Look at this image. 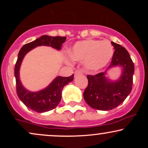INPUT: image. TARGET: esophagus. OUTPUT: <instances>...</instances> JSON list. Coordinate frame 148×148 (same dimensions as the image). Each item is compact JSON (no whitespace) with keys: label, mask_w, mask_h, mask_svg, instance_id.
Returning <instances> with one entry per match:
<instances>
[{"label":"esophagus","mask_w":148,"mask_h":148,"mask_svg":"<svg viewBox=\"0 0 148 148\" xmlns=\"http://www.w3.org/2000/svg\"><path fill=\"white\" fill-rule=\"evenodd\" d=\"M82 74V72H81V70H76L74 72V76H76L78 75H79V74Z\"/></svg>","instance_id":"34e87169"}]
</instances>
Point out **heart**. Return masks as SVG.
I'll list each match as a JSON object with an SVG mask.
<instances>
[{"instance_id": "1", "label": "heart", "mask_w": 148, "mask_h": 148, "mask_svg": "<svg viewBox=\"0 0 148 148\" xmlns=\"http://www.w3.org/2000/svg\"><path fill=\"white\" fill-rule=\"evenodd\" d=\"M71 58L84 60V65L88 70L97 72L108 65L114 53L112 44L108 40H88L76 42L68 51ZM68 62H70L67 59Z\"/></svg>"}]
</instances>
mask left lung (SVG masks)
Wrapping results in <instances>:
<instances>
[{
  "label": "left lung",
  "instance_id": "obj_1",
  "mask_svg": "<svg viewBox=\"0 0 148 148\" xmlns=\"http://www.w3.org/2000/svg\"><path fill=\"white\" fill-rule=\"evenodd\" d=\"M115 51L111 63L104 72L95 76L88 75V87L84 92V98L92 108L101 111H109L123 103L132 91L134 73V62L128 51L121 45L111 42ZM122 67L121 75L113 81L106 77L112 67Z\"/></svg>",
  "mask_w": 148,
  "mask_h": 148
}]
</instances>
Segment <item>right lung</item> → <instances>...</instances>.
<instances>
[{
	"instance_id": "right-lung-1",
	"label": "right lung",
	"mask_w": 148,
	"mask_h": 148,
	"mask_svg": "<svg viewBox=\"0 0 148 148\" xmlns=\"http://www.w3.org/2000/svg\"><path fill=\"white\" fill-rule=\"evenodd\" d=\"M65 37H51L42 35L30 43L25 44L20 49L17 60L14 67V76L16 79V93L19 99L30 109L37 113H44L54 109L60 103L62 97V90L64 86L72 82L74 74L69 77L57 76L47 87L40 91L32 92L25 88L20 80L19 70L25 56L32 49L40 46H47L59 51L61 46L65 42Z\"/></svg>"
}]
</instances>
